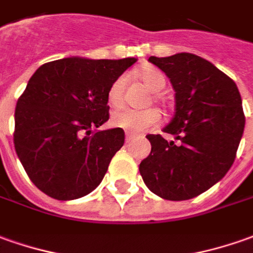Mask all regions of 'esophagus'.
<instances>
[{"mask_svg": "<svg viewBox=\"0 0 253 253\" xmlns=\"http://www.w3.org/2000/svg\"><path fill=\"white\" fill-rule=\"evenodd\" d=\"M133 138H134V135H133V134L126 133V142H130V141L133 140Z\"/></svg>", "mask_w": 253, "mask_h": 253, "instance_id": "34e87169", "label": "esophagus"}]
</instances>
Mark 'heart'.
Here are the masks:
<instances>
[{"instance_id":"1","label":"heart","mask_w":253,"mask_h":253,"mask_svg":"<svg viewBox=\"0 0 253 253\" xmlns=\"http://www.w3.org/2000/svg\"><path fill=\"white\" fill-rule=\"evenodd\" d=\"M140 79L152 91H161L166 84L163 73L152 66L141 69L138 73ZM126 84V77H118L108 90V102L111 106H119L123 102V90ZM161 120V113L158 109L148 108L144 111H134L130 108H119L111 116V125L116 128L130 134H140L155 126Z\"/></svg>"}]
</instances>
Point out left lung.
Masks as SVG:
<instances>
[{
  "label": "left lung",
  "mask_w": 253,
  "mask_h": 253,
  "mask_svg": "<svg viewBox=\"0 0 253 253\" xmlns=\"http://www.w3.org/2000/svg\"><path fill=\"white\" fill-rule=\"evenodd\" d=\"M176 91V112L163 131L148 134L151 154L140 163L145 185L158 197L185 201L226 176L241 141L245 116L233 79L201 56L188 52L149 56Z\"/></svg>",
  "instance_id": "left-lung-1"
}]
</instances>
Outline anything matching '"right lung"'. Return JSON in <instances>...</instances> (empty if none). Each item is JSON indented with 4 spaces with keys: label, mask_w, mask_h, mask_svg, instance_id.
<instances>
[{
    "label": "right lung",
    "mask_w": 253,
    "mask_h": 253,
    "mask_svg": "<svg viewBox=\"0 0 253 253\" xmlns=\"http://www.w3.org/2000/svg\"><path fill=\"white\" fill-rule=\"evenodd\" d=\"M63 58L36 70L15 109L13 144L29 178L59 201L82 198L102 181L125 131H92L109 119L108 90L133 65Z\"/></svg>",
    "instance_id": "1"
}]
</instances>
